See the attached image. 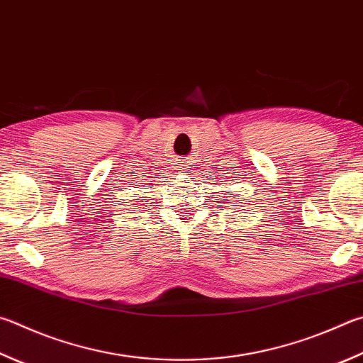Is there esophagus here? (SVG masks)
Here are the masks:
<instances>
[{
    "label": "esophagus",
    "mask_w": 363,
    "mask_h": 363,
    "mask_svg": "<svg viewBox=\"0 0 363 363\" xmlns=\"http://www.w3.org/2000/svg\"><path fill=\"white\" fill-rule=\"evenodd\" d=\"M186 167H187V164H184V167H181L182 169H186Z\"/></svg>",
    "instance_id": "esophagus-1"
}]
</instances>
